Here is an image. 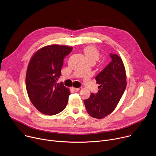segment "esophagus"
Wrapping results in <instances>:
<instances>
[{"instance_id": "34e87169", "label": "esophagus", "mask_w": 156, "mask_h": 156, "mask_svg": "<svg viewBox=\"0 0 156 156\" xmlns=\"http://www.w3.org/2000/svg\"><path fill=\"white\" fill-rule=\"evenodd\" d=\"M72 90H73V91H75V92H77V91H78L80 90V88H72Z\"/></svg>"}]
</instances>
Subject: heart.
<instances>
[{
  "instance_id": "obj_1",
  "label": "heart",
  "mask_w": 156,
  "mask_h": 156,
  "mask_svg": "<svg viewBox=\"0 0 156 156\" xmlns=\"http://www.w3.org/2000/svg\"><path fill=\"white\" fill-rule=\"evenodd\" d=\"M87 61H91L95 63L99 59L100 53L98 49L93 46H87L83 49Z\"/></svg>"
}]
</instances>
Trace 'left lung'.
<instances>
[{
  "mask_svg": "<svg viewBox=\"0 0 156 156\" xmlns=\"http://www.w3.org/2000/svg\"><path fill=\"white\" fill-rule=\"evenodd\" d=\"M112 61L95 77L99 84L97 93L84 100L89 115L98 119L110 114L116 108L127 86L126 69L120 56L110 53Z\"/></svg>",
  "mask_w": 156,
  "mask_h": 156,
  "instance_id": "1",
  "label": "left lung"
}]
</instances>
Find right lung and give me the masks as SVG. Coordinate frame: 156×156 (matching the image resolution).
<instances>
[{"instance_id":"obj_1","label":"right lung","mask_w":156,"mask_h":156,"mask_svg":"<svg viewBox=\"0 0 156 156\" xmlns=\"http://www.w3.org/2000/svg\"><path fill=\"white\" fill-rule=\"evenodd\" d=\"M73 48L53 44L41 48L31 58L26 76L29 99L42 113L54 115L66 107L70 92L57 80L61 75L64 58Z\"/></svg>"}]
</instances>
